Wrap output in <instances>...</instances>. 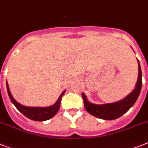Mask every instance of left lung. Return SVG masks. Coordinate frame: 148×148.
I'll use <instances>...</instances> for the list:
<instances>
[{"label": "left lung", "instance_id": "obj_1", "mask_svg": "<svg viewBox=\"0 0 148 148\" xmlns=\"http://www.w3.org/2000/svg\"><path fill=\"white\" fill-rule=\"evenodd\" d=\"M137 61L138 64V80L135 87L133 91L122 100L116 101V102L109 103V104L95 105V104L89 102L86 99L85 94L82 93V98L84 99V107L89 114L92 116H95V117L102 119V120H112L120 117L133 106V105L139 96L141 89V85H142V80H141L142 74H141V65H140L138 59H137Z\"/></svg>", "mask_w": 148, "mask_h": 148}]
</instances>
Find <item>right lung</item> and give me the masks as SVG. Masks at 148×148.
I'll use <instances>...</instances> for the list:
<instances>
[{"label":"right lung","instance_id":"right-lung-1","mask_svg":"<svg viewBox=\"0 0 148 148\" xmlns=\"http://www.w3.org/2000/svg\"><path fill=\"white\" fill-rule=\"evenodd\" d=\"M7 89L9 97H10L13 105H15V107L26 117H28V118L31 119L32 120H34V121H45V120H49V119L55 116L56 113L59 111V108H60L61 100H62V98L64 93L65 92V90L63 91L56 102L52 106L44 107V108H41V107H27L21 105L13 99V97L11 95L10 91V89H9L7 82Z\"/></svg>","mask_w":148,"mask_h":148}]
</instances>
